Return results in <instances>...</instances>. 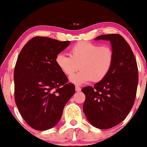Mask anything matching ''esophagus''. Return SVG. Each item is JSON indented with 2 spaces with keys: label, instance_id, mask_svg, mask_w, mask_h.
<instances>
[{
  "label": "esophagus",
  "instance_id": "obj_1",
  "mask_svg": "<svg viewBox=\"0 0 147 147\" xmlns=\"http://www.w3.org/2000/svg\"><path fill=\"white\" fill-rule=\"evenodd\" d=\"M75 90L77 91V92H79V91H81V88L77 86H75Z\"/></svg>",
  "mask_w": 147,
  "mask_h": 147
}]
</instances>
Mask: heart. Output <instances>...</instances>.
I'll return each instance as SVG.
<instances>
[{"label": "heart", "instance_id": "b5f03b06", "mask_svg": "<svg viewBox=\"0 0 147 147\" xmlns=\"http://www.w3.org/2000/svg\"><path fill=\"white\" fill-rule=\"evenodd\" d=\"M113 51L109 45H99L87 41L79 42L72 47L70 57L59 53L55 57L57 67L68 77L79 69L81 71L70 78L77 85L90 81L100 82L110 72L113 63Z\"/></svg>", "mask_w": 147, "mask_h": 147}]
</instances>
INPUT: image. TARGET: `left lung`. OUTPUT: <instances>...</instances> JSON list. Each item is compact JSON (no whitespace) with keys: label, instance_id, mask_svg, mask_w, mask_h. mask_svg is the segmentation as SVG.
Wrapping results in <instances>:
<instances>
[{"label":"left lung","instance_id":"left-lung-1","mask_svg":"<svg viewBox=\"0 0 147 147\" xmlns=\"http://www.w3.org/2000/svg\"><path fill=\"white\" fill-rule=\"evenodd\" d=\"M109 41L113 51L112 68L94 87H84L83 111L88 121L99 129H109L125 119L134 104L138 84L137 62L127 42L120 34L97 36Z\"/></svg>","mask_w":147,"mask_h":147}]
</instances>
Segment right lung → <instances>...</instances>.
<instances>
[{"label":"right lung","instance_id":"add662e5","mask_svg":"<svg viewBox=\"0 0 147 147\" xmlns=\"http://www.w3.org/2000/svg\"><path fill=\"white\" fill-rule=\"evenodd\" d=\"M70 42L36 36L24 45L14 68V97L28 125L45 131L59 122L64 106L75 92L55 63Z\"/></svg>","mask_w":147,"mask_h":147}]
</instances>
